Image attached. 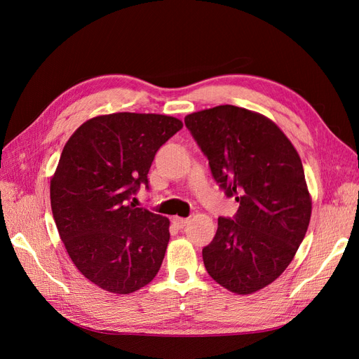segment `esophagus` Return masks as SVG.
I'll return each instance as SVG.
<instances>
[{"label": "esophagus", "instance_id": "esophagus-1", "mask_svg": "<svg viewBox=\"0 0 359 359\" xmlns=\"http://www.w3.org/2000/svg\"><path fill=\"white\" fill-rule=\"evenodd\" d=\"M189 223V219H182V217H173V224H175L177 227H184Z\"/></svg>", "mask_w": 359, "mask_h": 359}]
</instances>
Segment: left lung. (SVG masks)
Masks as SVG:
<instances>
[{
  "label": "left lung",
  "mask_w": 359,
  "mask_h": 359,
  "mask_svg": "<svg viewBox=\"0 0 359 359\" xmlns=\"http://www.w3.org/2000/svg\"><path fill=\"white\" fill-rule=\"evenodd\" d=\"M214 180L240 203L233 219H219L202 250L208 274L236 295L278 278L306 236L311 196L298 151L262 114L232 104L184 118Z\"/></svg>",
  "instance_id": "8db88e82"
}]
</instances>
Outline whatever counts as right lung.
<instances>
[{
	"instance_id": "1",
	"label": "right lung",
	"mask_w": 359,
	"mask_h": 359,
	"mask_svg": "<svg viewBox=\"0 0 359 359\" xmlns=\"http://www.w3.org/2000/svg\"><path fill=\"white\" fill-rule=\"evenodd\" d=\"M181 128L173 116L118 112L85 121L64 145L50 180L53 220L74 266L103 290L128 295L158 273L170 222L128 201Z\"/></svg>"
}]
</instances>
